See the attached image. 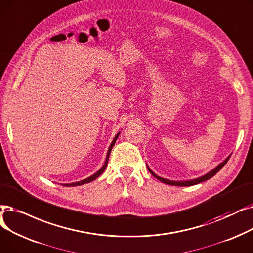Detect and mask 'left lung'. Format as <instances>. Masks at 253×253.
<instances>
[{
    "instance_id": "8db88e82",
    "label": "left lung",
    "mask_w": 253,
    "mask_h": 253,
    "mask_svg": "<svg viewBox=\"0 0 253 253\" xmlns=\"http://www.w3.org/2000/svg\"><path fill=\"white\" fill-rule=\"evenodd\" d=\"M230 158H231V155H228L227 158H226L222 163H220L218 166H216V167L214 168V169L211 170L209 173H207V174H205V175H203V176H201V177H199V178H196V179L185 180V181H174V180H169V179H166V178L160 177V176L156 175L154 172H152V170L150 169V168H149L148 166H147V168H148V171L151 173L152 176H154L156 179H159L160 181H162V182H164V183H166V184L176 185V186H190V185L199 184V183H201V182H204V181H206V180L212 178L216 173L219 172L220 169H222V167L227 163V161L230 160Z\"/></svg>"
}]
</instances>
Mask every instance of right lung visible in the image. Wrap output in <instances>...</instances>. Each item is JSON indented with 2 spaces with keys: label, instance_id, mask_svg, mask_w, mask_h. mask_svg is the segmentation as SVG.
Returning a JSON list of instances; mask_svg holds the SVG:
<instances>
[{
  "label": "right lung",
  "instance_id": "add662e5",
  "mask_svg": "<svg viewBox=\"0 0 253 253\" xmlns=\"http://www.w3.org/2000/svg\"><path fill=\"white\" fill-rule=\"evenodd\" d=\"M119 134H120V131H119V133H117V135L114 137L113 141L111 142L110 146H109V149H108V152H107V155H106L105 163H104L103 167L101 168V169H100L97 173H94L93 175H91V176H89V177H87V178H85V179L81 180V181H77V182H73V183H66V184H63V185H64V186H77V185H82V184H85V183H89V182L93 181L94 179H97V178L104 172V170L106 169V167H107V165H108V160H109V155H110V153H111V150H112V148H113V146H114V144H115V142H116V140H117Z\"/></svg>",
  "mask_w": 253,
  "mask_h": 253
}]
</instances>
